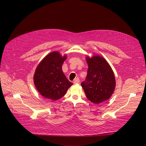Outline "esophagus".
Listing matches in <instances>:
<instances>
[{
  "mask_svg": "<svg viewBox=\"0 0 146 146\" xmlns=\"http://www.w3.org/2000/svg\"><path fill=\"white\" fill-rule=\"evenodd\" d=\"M73 83H74V84L79 83H80V80H79V78H76V79H74Z\"/></svg>",
  "mask_w": 146,
  "mask_h": 146,
  "instance_id": "1",
  "label": "esophagus"
}]
</instances>
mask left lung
I'll list each match as a JSON object with an SVG mask.
<instances>
[{"label": "left lung", "instance_id": "left-lung-1", "mask_svg": "<svg viewBox=\"0 0 146 146\" xmlns=\"http://www.w3.org/2000/svg\"><path fill=\"white\" fill-rule=\"evenodd\" d=\"M86 60L88 74L81 85L88 99L99 104L108 100L113 94L116 86L115 77L111 68L103 57L87 56Z\"/></svg>", "mask_w": 146, "mask_h": 146}]
</instances>
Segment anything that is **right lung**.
<instances>
[{
  "label": "right lung",
  "mask_w": 146,
  "mask_h": 146,
  "mask_svg": "<svg viewBox=\"0 0 146 146\" xmlns=\"http://www.w3.org/2000/svg\"><path fill=\"white\" fill-rule=\"evenodd\" d=\"M66 55L55 51L47 55L38 64L33 77L35 85L44 98L56 100L63 97L73 84L66 77L62 64Z\"/></svg>",
  "instance_id": "add662e5"
}]
</instances>
